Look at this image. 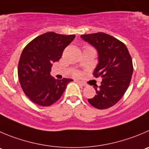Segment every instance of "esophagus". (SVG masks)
<instances>
[{"label": "esophagus", "mask_w": 149, "mask_h": 149, "mask_svg": "<svg viewBox=\"0 0 149 149\" xmlns=\"http://www.w3.org/2000/svg\"><path fill=\"white\" fill-rule=\"evenodd\" d=\"M76 83H77V84L80 85V86H86V83H84L83 82L80 81V80H76Z\"/></svg>", "instance_id": "1"}]
</instances>
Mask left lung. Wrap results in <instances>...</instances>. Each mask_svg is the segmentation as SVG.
Returning <instances> with one entry per match:
<instances>
[{"mask_svg":"<svg viewBox=\"0 0 149 149\" xmlns=\"http://www.w3.org/2000/svg\"><path fill=\"white\" fill-rule=\"evenodd\" d=\"M81 38L98 52L99 63L93 72L95 77L101 76V86L94 89L97 95L88 102L100 110L107 109L118 102L130 86L133 65L128 49L123 42L104 33L81 35Z\"/></svg>","mask_w":149,"mask_h":149,"instance_id":"8db88e82","label":"left lung"}]
</instances>
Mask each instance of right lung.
I'll use <instances>...</instances> for the list:
<instances>
[{"instance_id": "add662e5", "label": "right lung", "mask_w": 149, "mask_h": 149, "mask_svg": "<svg viewBox=\"0 0 149 149\" xmlns=\"http://www.w3.org/2000/svg\"><path fill=\"white\" fill-rule=\"evenodd\" d=\"M75 35H62L47 32L26 45L18 63V77L27 97L38 105L47 107L58 101L69 78L56 80L50 75L53 62L59 61L63 51L73 41Z\"/></svg>"}]
</instances>
